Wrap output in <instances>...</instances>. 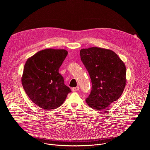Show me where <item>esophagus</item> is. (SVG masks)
<instances>
[{"mask_svg":"<svg viewBox=\"0 0 150 150\" xmlns=\"http://www.w3.org/2000/svg\"><path fill=\"white\" fill-rule=\"evenodd\" d=\"M79 90V87H74V88H72V90L73 91H78V90Z\"/></svg>","mask_w":150,"mask_h":150,"instance_id":"1","label":"esophagus"}]
</instances>
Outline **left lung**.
<instances>
[{
    "mask_svg": "<svg viewBox=\"0 0 150 150\" xmlns=\"http://www.w3.org/2000/svg\"><path fill=\"white\" fill-rule=\"evenodd\" d=\"M80 56L92 82L91 93L85 101L93 109L104 110L119 98L125 89V63L113 51L97 47L81 49Z\"/></svg>",
    "mask_w": 150,
    "mask_h": 150,
    "instance_id": "left-lung-1",
    "label": "left lung"
}]
</instances>
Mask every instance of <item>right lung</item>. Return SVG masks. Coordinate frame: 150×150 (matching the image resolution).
<instances>
[{
  "label": "right lung",
  "instance_id": "add662e5",
  "mask_svg": "<svg viewBox=\"0 0 150 150\" xmlns=\"http://www.w3.org/2000/svg\"><path fill=\"white\" fill-rule=\"evenodd\" d=\"M67 54L65 49H46L28 58L25 64L21 78L23 88L31 100L42 109L59 108L71 91L59 73Z\"/></svg>",
  "mask_w": 150,
  "mask_h": 150
}]
</instances>
